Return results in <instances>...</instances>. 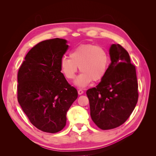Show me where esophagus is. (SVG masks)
<instances>
[{
  "label": "esophagus",
  "instance_id": "1",
  "mask_svg": "<svg viewBox=\"0 0 156 156\" xmlns=\"http://www.w3.org/2000/svg\"><path fill=\"white\" fill-rule=\"evenodd\" d=\"M83 93H84V91L81 89H79L78 90V94H79V95H81V94H83Z\"/></svg>",
  "mask_w": 156,
  "mask_h": 156
}]
</instances>
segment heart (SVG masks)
Listing matches in <instances>:
<instances>
[{
	"label": "heart",
	"mask_w": 156,
	"mask_h": 156,
	"mask_svg": "<svg viewBox=\"0 0 156 156\" xmlns=\"http://www.w3.org/2000/svg\"><path fill=\"white\" fill-rule=\"evenodd\" d=\"M109 64L106 50L93 44H82L71 51L69 57L64 56L60 60V69L65 77L73 80L79 68V75L75 83L84 87L94 82L100 81L105 77Z\"/></svg>",
	"instance_id": "b5f03b06"
}]
</instances>
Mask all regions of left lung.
Wrapping results in <instances>:
<instances>
[{
    "label": "left lung",
    "mask_w": 156,
    "mask_h": 156,
    "mask_svg": "<svg viewBox=\"0 0 156 156\" xmlns=\"http://www.w3.org/2000/svg\"><path fill=\"white\" fill-rule=\"evenodd\" d=\"M109 55L111 62L105 77L87 91L92 120L103 130L123 124L139 98L136 69L127 51L120 44H112Z\"/></svg>",
    "instance_id": "8db88e82"
}]
</instances>
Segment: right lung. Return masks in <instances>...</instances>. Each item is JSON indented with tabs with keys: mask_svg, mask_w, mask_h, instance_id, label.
I'll use <instances>...</instances> for the list:
<instances>
[{
	"mask_svg": "<svg viewBox=\"0 0 156 156\" xmlns=\"http://www.w3.org/2000/svg\"><path fill=\"white\" fill-rule=\"evenodd\" d=\"M67 41H42L29 51L17 73V100L32 125L55 133L66 124V113L78 96L61 73Z\"/></svg>",
	"mask_w": 156,
	"mask_h": 156,
	"instance_id": "add662e5",
	"label": "right lung"
}]
</instances>
